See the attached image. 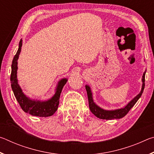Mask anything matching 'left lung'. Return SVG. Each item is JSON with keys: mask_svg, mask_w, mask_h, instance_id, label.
Wrapping results in <instances>:
<instances>
[{"mask_svg": "<svg viewBox=\"0 0 154 154\" xmlns=\"http://www.w3.org/2000/svg\"><path fill=\"white\" fill-rule=\"evenodd\" d=\"M145 72L143 73V86L142 90L140 91V92L138 94L136 97L130 101V102L128 104V105L125 106L124 108H122L120 109H117L115 111H106L103 110V109H101L96 104L93 102L92 100V92H91L90 88L88 85H85V89L87 91V94H88V103H89V107L92 113L96 117H97L98 118L103 119H119L124 117L128 113L129 111L131 109V108L133 106L135 103L137 102V100H139V98L141 96L142 93L143 92V90L145 88Z\"/></svg>", "mask_w": 154, "mask_h": 154, "instance_id": "obj_1", "label": "left lung"}]
</instances>
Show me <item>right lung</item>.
<instances>
[{"instance_id":"obj_1","label":"right lung","mask_w":154,"mask_h":154,"mask_svg":"<svg viewBox=\"0 0 154 154\" xmlns=\"http://www.w3.org/2000/svg\"><path fill=\"white\" fill-rule=\"evenodd\" d=\"M22 45V40L21 39L19 43V48L12 61L11 82V88L15 95V97L23 111L34 116L38 117H49L54 115L58 109L59 105L60 96L64 85L66 84L67 79H63L58 83L56 92L50 100L41 102L38 100H32L26 97L22 92L20 87L17 83V59L19 57L21 48Z\"/></svg>"}]
</instances>
